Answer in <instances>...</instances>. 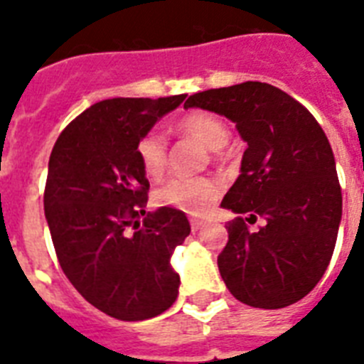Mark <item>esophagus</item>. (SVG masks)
Returning <instances> with one entry per match:
<instances>
[{
    "instance_id": "obj_1",
    "label": "esophagus",
    "mask_w": 364,
    "mask_h": 364,
    "mask_svg": "<svg viewBox=\"0 0 364 364\" xmlns=\"http://www.w3.org/2000/svg\"><path fill=\"white\" fill-rule=\"evenodd\" d=\"M205 223L200 221V219H191V228H193V232H196V230H200V228L204 227Z\"/></svg>"
}]
</instances>
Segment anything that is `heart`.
<instances>
[{
  "instance_id": "obj_1",
  "label": "heart",
  "mask_w": 364,
  "mask_h": 364,
  "mask_svg": "<svg viewBox=\"0 0 364 364\" xmlns=\"http://www.w3.org/2000/svg\"><path fill=\"white\" fill-rule=\"evenodd\" d=\"M176 130L200 141L204 147L217 151L228 139L227 124L208 111H191L176 122ZM137 159L149 177H159L166 168L168 147L166 137L159 130H151L139 137L136 145ZM221 193V185L213 177H171L156 191V202L171 205L185 213L200 215L210 210Z\"/></svg>"
}]
</instances>
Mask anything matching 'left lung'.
I'll return each mask as SVG.
<instances>
[{"label":"left lung","instance_id":"8db88e82","mask_svg":"<svg viewBox=\"0 0 364 364\" xmlns=\"http://www.w3.org/2000/svg\"><path fill=\"white\" fill-rule=\"evenodd\" d=\"M191 107L227 117L247 143L238 179L221 202L240 213L227 225L228 242L217 257L223 282L253 308L299 302L327 270L342 221L325 132L304 105L266 82L204 90L185 102ZM259 216L265 225L251 233L245 223Z\"/></svg>","mask_w":364,"mask_h":364}]
</instances>
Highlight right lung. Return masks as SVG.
<instances>
[{
  "mask_svg": "<svg viewBox=\"0 0 364 364\" xmlns=\"http://www.w3.org/2000/svg\"><path fill=\"white\" fill-rule=\"evenodd\" d=\"M185 98L98 102L65 126L48 160L43 202L60 266L82 299L121 321L160 316L179 293L170 260L191 225L159 208L139 228L149 181L136 145Z\"/></svg>",
  "mask_w": 364,
  "mask_h": 364,
  "instance_id": "obj_1",
  "label": "right lung"
}]
</instances>
